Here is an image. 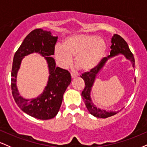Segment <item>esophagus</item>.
Listing matches in <instances>:
<instances>
[{"instance_id": "obj_1", "label": "esophagus", "mask_w": 147, "mask_h": 147, "mask_svg": "<svg viewBox=\"0 0 147 147\" xmlns=\"http://www.w3.org/2000/svg\"><path fill=\"white\" fill-rule=\"evenodd\" d=\"M71 78L74 79V78H76L77 77V75L76 74H74L73 73H71Z\"/></svg>"}]
</instances>
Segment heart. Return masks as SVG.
Returning a JSON list of instances; mask_svg holds the SVG:
<instances>
[{
  "label": "heart",
  "instance_id": "obj_1",
  "mask_svg": "<svg viewBox=\"0 0 147 147\" xmlns=\"http://www.w3.org/2000/svg\"><path fill=\"white\" fill-rule=\"evenodd\" d=\"M106 47L102 39L96 36L77 34L65 39L62 47L56 46L54 55L57 64L62 68H67L72 63L83 72L90 71L99 64L104 55Z\"/></svg>",
  "mask_w": 147,
  "mask_h": 147
}]
</instances>
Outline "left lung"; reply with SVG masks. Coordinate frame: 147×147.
<instances>
[{
  "instance_id": "8db88e82",
  "label": "left lung",
  "mask_w": 147,
  "mask_h": 147,
  "mask_svg": "<svg viewBox=\"0 0 147 147\" xmlns=\"http://www.w3.org/2000/svg\"><path fill=\"white\" fill-rule=\"evenodd\" d=\"M112 45L110 47L111 51H110V55L108 57H105L100 60L98 65L90 71V72H85L82 74L80 77L85 80V88L83 91L82 92V99L85 101V105H86L87 110L90 112V114H92L93 116L99 118H107L109 117L113 116L119 113V111L113 112V111H106L104 110H100L99 108H97L94 105L91 100L90 97V92H91L92 87L93 86V84L94 82V80L96 74L99 72V71L103 68V67L106 62V61L110 57H114V56L119 55V54H123L125 55L128 60H131V62L133 64V67L134 68L136 67L135 65V59L133 57V53H132L129 47H128V44L126 41L123 39L119 34H115L111 40Z\"/></svg>"
}]
</instances>
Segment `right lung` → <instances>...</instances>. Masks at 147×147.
Listing matches in <instances>:
<instances>
[{
	"label": "right lung",
	"mask_w": 147,
	"mask_h": 147,
	"mask_svg": "<svg viewBox=\"0 0 147 147\" xmlns=\"http://www.w3.org/2000/svg\"><path fill=\"white\" fill-rule=\"evenodd\" d=\"M57 37L51 32L35 29L26 36L14 56L11 74V87L14 99L24 113L32 117L47 120L55 117L58 113L63 94L71 81L70 73L67 70L55 67L54 55ZM38 52L45 57L49 69V80L42 95L35 99L26 100L21 97L17 90L16 75L24 56Z\"/></svg>",
	"instance_id": "add662e5"
}]
</instances>
